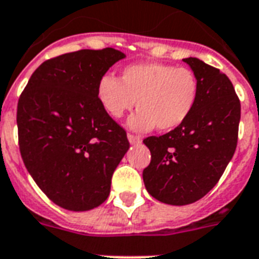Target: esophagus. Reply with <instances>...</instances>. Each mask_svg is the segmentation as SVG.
<instances>
[{"instance_id": "esophagus-1", "label": "esophagus", "mask_w": 259, "mask_h": 259, "mask_svg": "<svg viewBox=\"0 0 259 259\" xmlns=\"http://www.w3.org/2000/svg\"><path fill=\"white\" fill-rule=\"evenodd\" d=\"M127 140H129V142L132 145H140L141 142H142V140H141L140 137L133 136V134H127Z\"/></svg>"}]
</instances>
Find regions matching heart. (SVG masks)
Returning <instances> with one entry per match:
<instances>
[{
    "instance_id": "obj_1",
    "label": "heart",
    "mask_w": 259,
    "mask_h": 259,
    "mask_svg": "<svg viewBox=\"0 0 259 259\" xmlns=\"http://www.w3.org/2000/svg\"><path fill=\"white\" fill-rule=\"evenodd\" d=\"M199 94L195 74L186 68L158 62L129 65L121 73V81L104 74L98 81L97 97L102 108L118 119L133 109L129 127L134 132H161L180 127L194 110Z\"/></svg>"
}]
</instances>
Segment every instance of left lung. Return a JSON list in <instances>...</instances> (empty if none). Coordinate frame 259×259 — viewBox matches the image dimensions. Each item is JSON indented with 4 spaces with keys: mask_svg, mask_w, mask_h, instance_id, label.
<instances>
[{
    "mask_svg": "<svg viewBox=\"0 0 259 259\" xmlns=\"http://www.w3.org/2000/svg\"><path fill=\"white\" fill-rule=\"evenodd\" d=\"M199 83L194 110L180 127L148 137L150 165L142 177L151 197L167 205L198 201L215 186L237 148L241 104L228 75L189 57Z\"/></svg>",
    "mask_w": 259,
    "mask_h": 259,
    "instance_id": "obj_1",
    "label": "left lung"
}]
</instances>
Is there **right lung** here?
<instances>
[{"mask_svg": "<svg viewBox=\"0 0 259 259\" xmlns=\"http://www.w3.org/2000/svg\"><path fill=\"white\" fill-rule=\"evenodd\" d=\"M125 57L106 48L45 61L18 100V142L27 171L49 199L70 211L106 201L113 173L129 150L125 130L97 97L101 77Z\"/></svg>", "mask_w": 259, "mask_h": 259, "instance_id": "add662e5", "label": "right lung"}]
</instances>
